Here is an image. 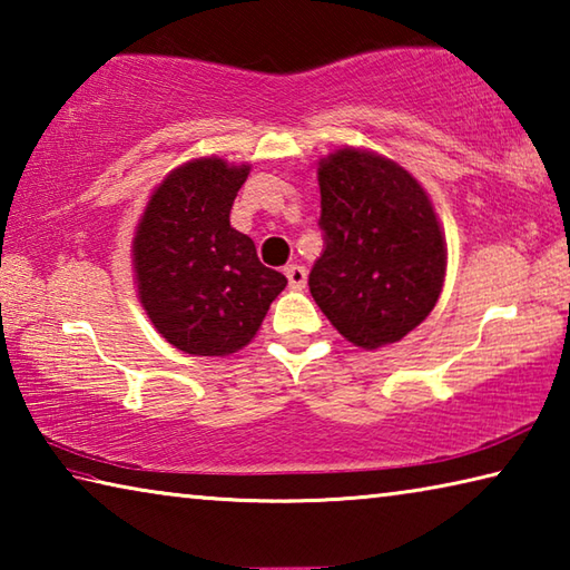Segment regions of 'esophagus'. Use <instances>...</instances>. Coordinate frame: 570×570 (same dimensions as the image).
I'll list each match as a JSON object with an SVG mask.
<instances>
[{
  "instance_id": "34e87169",
  "label": "esophagus",
  "mask_w": 570,
  "mask_h": 570,
  "mask_svg": "<svg viewBox=\"0 0 570 570\" xmlns=\"http://www.w3.org/2000/svg\"><path fill=\"white\" fill-rule=\"evenodd\" d=\"M286 278H288V286L294 288V292H302L306 286V268L298 266V264H288L286 266Z\"/></svg>"
}]
</instances>
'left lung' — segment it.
I'll return each mask as SVG.
<instances>
[{
	"instance_id": "1",
	"label": "left lung",
	"mask_w": 570,
	"mask_h": 570,
	"mask_svg": "<svg viewBox=\"0 0 570 570\" xmlns=\"http://www.w3.org/2000/svg\"><path fill=\"white\" fill-rule=\"evenodd\" d=\"M316 178L326 246L308 292L354 346L400 342L445 284L448 244L428 190L400 163L350 146L322 158Z\"/></svg>"
}]
</instances>
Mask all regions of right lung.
<instances>
[{
  "label": "right lung",
  "instance_id": "right-lung-1",
  "mask_svg": "<svg viewBox=\"0 0 570 570\" xmlns=\"http://www.w3.org/2000/svg\"><path fill=\"white\" fill-rule=\"evenodd\" d=\"M248 163L193 158L163 178L132 238L138 298L158 334L196 356H228L254 340L286 276L266 268L230 206Z\"/></svg>",
  "mask_w": 570,
  "mask_h": 570
}]
</instances>
